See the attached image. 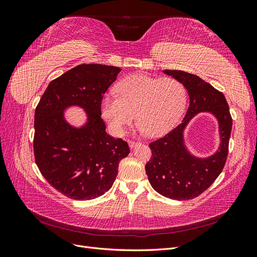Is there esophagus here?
I'll return each instance as SVG.
<instances>
[{
	"mask_svg": "<svg viewBox=\"0 0 257 257\" xmlns=\"http://www.w3.org/2000/svg\"><path fill=\"white\" fill-rule=\"evenodd\" d=\"M139 145V143H137V142H133V141H128V146L132 148V149H133V148H135V147H137Z\"/></svg>",
	"mask_w": 257,
	"mask_h": 257,
	"instance_id": "34e87169",
	"label": "esophagus"
}]
</instances>
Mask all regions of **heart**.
<instances>
[{
  "label": "heart",
  "mask_w": 257,
  "mask_h": 257,
  "mask_svg": "<svg viewBox=\"0 0 257 257\" xmlns=\"http://www.w3.org/2000/svg\"><path fill=\"white\" fill-rule=\"evenodd\" d=\"M116 92L118 96L109 93L100 103L103 118L116 135H123L134 118L138 131L148 136L165 134L181 116L186 102V90L180 81L145 74L123 79Z\"/></svg>",
  "instance_id": "1"
}]
</instances>
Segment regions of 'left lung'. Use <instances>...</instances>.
<instances>
[{
    "label": "left lung",
    "instance_id": "8db88e82",
    "mask_svg": "<svg viewBox=\"0 0 257 257\" xmlns=\"http://www.w3.org/2000/svg\"><path fill=\"white\" fill-rule=\"evenodd\" d=\"M163 73L184 85L190 104L183 121L149 145L152 158L146 164V174L152 188L161 195L177 200L193 199L214 182L226 162L232 126L229 107L223 93L198 76L175 69H165ZM200 112L211 113L219 124L220 146L215 154L207 158L195 157L184 143V130Z\"/></svg>",
    "mask_w": 257,
    "mask_h": 257
}]
</instances>
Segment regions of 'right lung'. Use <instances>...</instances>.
<instances>
[{
  "mask_svg": "<svg viewBox=\"0 0 257 257\" xmlns=\"http://www.w3.org/2000/svg\"><path fill=\"white\" fill-rule=\"evenodd\" d=\"M120 72L103 64L76 66L48 84L35 109L36 164L54 189L72 199H94L109 191L119 162L130 153L126 142L107 134L100 118L103 95ZM73 105L87 115L79 128L65 119Z\"/></svg>",
  "mask_w": 257,
  "mask_h": 257,
  "instance_id": "add662e5",
  "label": "right lung"
}]
</instances>
